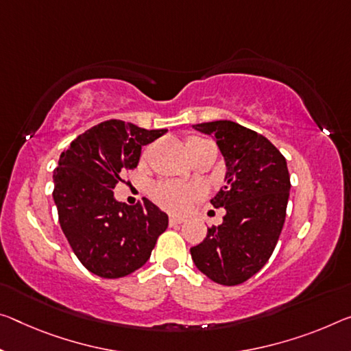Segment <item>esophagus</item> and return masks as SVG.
<instances>
[{
  "mask_svg": "<svg viewBox=\"0 0 351 351\" xmlns=\"http://www.w3.org/2000/svg\"><path fill=\"white\" fill-rule=\"evenodd\" d=\"M182 221H184V217H176V215H170V219H169V223H170V226L181 225Z\"/></svg>",
  "mask_w": 351,
  "mask_h": 351,
  "instance_id": "obj_1",
  "label": "esophagus"
}]
</instances>
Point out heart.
<instances>
[{"label": "heart", "mask_w": 351, "mask_h": 351, "mask_svg": "<svg viewBox=\"0 0 351 351\" xmlns=\"http://www.w3.org/2000/svg\"><path fill=\"white\" fill-rule=\"evenodd\" d=\"M206 148H214L213 142H209L208 138L195 134L186 137V149L191 158ZM148 149L149 148L143 152V156L148 154ZM198 197H202V189L198 186L182 184L176 181L158 182L152 189L153 202L170 213H184Z\"/></svg>", "instance_id": "1"}]
</instances>
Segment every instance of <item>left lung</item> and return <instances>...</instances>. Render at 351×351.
Masks as SVG:
<instances>
[{
  "mask_svg": "<svg viewBox=\"0 0 351 351\" xmlns=\"http://www.w3.org/2000/svg\"><path fill=\"white\" fill-rule=\"evenodd\" d=\"M193 128L214 134L225 158L226 182L210 203L226 214L191 248L192 259L217 285H242L263 269L280 239L291 191L287 162L269 138L234 121Z\"/></svg>",
  "mask_w": 351,
  "mask_h": 351,
  "instance_id": "1",
  "label": "left lung"
}]
</instances>
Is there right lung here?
<instances>
[{
	"label": "right lung",
	"mask_w": 351,
	"mask_h": 351,
	"mask_svg": "<svg viewBox=\"0 0 351 351\" xmlns=\"http://www.w3.org/2000/svg\"><path fill=\"white\" fill-rule=\"evenodd\" d=\"M165 132L108 120L77 136L60 154L53 175L59 223L93 275L114 280L141 269L169 226V217L149 199L128 206L112 191L121 173L136 169L142 147Z\"/></svg>",
	"instance_id": "add662e5"
}]
</instances>
